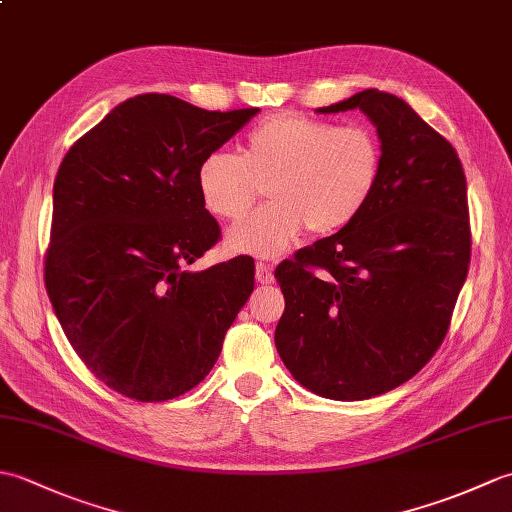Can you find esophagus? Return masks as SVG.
<instances>
[{
	"label": "esophagus",
	"mask_w": 512,
	"mask_h": 512,
	"mask_svg": "<svg viewBox=\"0 0 512 512\" xmlns=\"http://www.w3.org/2000/svg\"><path fill=\"white\" fill-rule=\"evenodd\" d=\"M255 279H257V284H273V281H275L273 268L262 264V262H257V266H255Z\"/></svg>",
	"instance_id": "34e87169"
}]
</instances>
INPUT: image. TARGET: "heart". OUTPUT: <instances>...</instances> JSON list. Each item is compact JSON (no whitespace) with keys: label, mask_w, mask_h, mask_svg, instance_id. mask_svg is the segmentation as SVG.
Masks as SVG:
<instances>
[{"label":"heart","mask_w":512,"mask_h":512,"mask_svg":"<svg viewBox=\"0 0 512 512\" xmlns=\"http://www.w3.org/2000/svg\"><path fill=\"white\" fill-rule=\"evenodd\" d=\"M383 149L372 129L339 127L301 114H275L244 140L242 156L213 151L195 173L202 206L220 220H239L266 187L268 200L226 231L231 253L284 255L308 231L339 233L372 202Z\"/></svg>","instance_id":"b5f03b06"}]
</instances>
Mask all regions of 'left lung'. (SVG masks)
<instances>
[{"label":"left lung","instance_id":"8db88e82","mask_svg":"<svg viewBox=\"0 0 512 512\" xmlns=\"http://www.w3.org/2000/svg\"><path fill=\"white\" fill-rule=\"evenodd\" d=\"M350 110L383 149L374 198L275 270L286 299L277 352L301 387L330 400H367L416 376L447 334L471 262L466 178L449 140L380 90L314 112Z\"/></svg>","mask_w":512,"mask_h":512}]
</instances>
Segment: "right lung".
I'll return each instance as SVG.
<instances>
[{
    "mask_svg": "<svg viewBox=\"0 0 512 512\" xmlns=\"http://www.w3.org/2000/svg\"><path fill=\"white\" fill-rule=\"evenodd\" d=\"M259 110L209 112L169 94L116 105L65 154L52 191L46 290L74 352L118 394H187L255 286L235 257L187 270L220 226L195 173Z\"/></svg>",
    "mask_w": 512,
    "mask_h": 512,
    "instance_id": "right-lung-1",
    "label": "right lung"
}]
</instances>
